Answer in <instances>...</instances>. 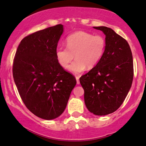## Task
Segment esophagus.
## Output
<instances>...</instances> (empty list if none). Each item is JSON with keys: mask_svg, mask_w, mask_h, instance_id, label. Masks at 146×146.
Listing matches in <instances>:
<instances>
[{"mask_svg": "<svg viewBox=\"0 0 146 146\" xmlns=\"http://www.w3.org/2000/svg\"><path fill=\"white\" fill-rule=\"evenodd\" d=\"M75 78H76V80H77V85H79V84H80L79 77V76H76Z\"/></svg>", "mask_w": 146, "mask_h": 146, "instance_id": "34e87169", "label": "esophagus"}]
</instances>
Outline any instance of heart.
I'll return each instance as SVG.
<instances>
[{"label": "heart", "mask_w": 146, "mask_h": 146, "mask_svg": "<svg viewBox=\"0 0 146 146\" xmlns=\"http://www.w3.org/2000/svg\"><path fill=\"white\" fill-rule=\"evenodd\" d=\"M67 47L59 46L55 55L59 64L63 68L69 67L73 73H82L86 69L96 66L101 59L106 48V40L102 36H94L91 33L79 31L69 35L66 39Z\"/></svg>", "instance_id": "heart-1"}]
</instances>
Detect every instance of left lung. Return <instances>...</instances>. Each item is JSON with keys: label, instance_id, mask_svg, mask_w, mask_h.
Segmentation results:
<instances>
[{"label": "left lung", "instance_id": "8db88e82", "mask_svg": "<svg viewBox=\"0 0 146 146\" xmlns=\"http://www.w3.org/2000/svg\"><path fill=\"white\" fill-rule=\"evenodd\" d=\"M106 36V48L101 59L80 83L84 89L87 109L98 116L111 114L123 103L134 77L133 57L127 41L106 26L93 27Z\"/></svg>", "mask_w": 146, "mask_h": 146}]
</instances>
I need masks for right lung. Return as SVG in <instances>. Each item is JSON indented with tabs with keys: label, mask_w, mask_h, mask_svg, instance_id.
<instances>
[{
	"label": "right lung",
	"mask_w": 146,
	"mask_h": 146,
	"mask_svg": "<svg viewBox=\"0 0 146 146\" xmlns=\"http://www.w3.org/2000/svg\"><path fill=\"white\" fill-rule=\"evenodd\" d=\"M63 32V26L58 24L25 37L14 59L13 77L22 101L30 112L44 120L63 113L77 83L55 55Z\"/></svg>",
	"instance_id": "right-lung-1"
}]
</instances>
